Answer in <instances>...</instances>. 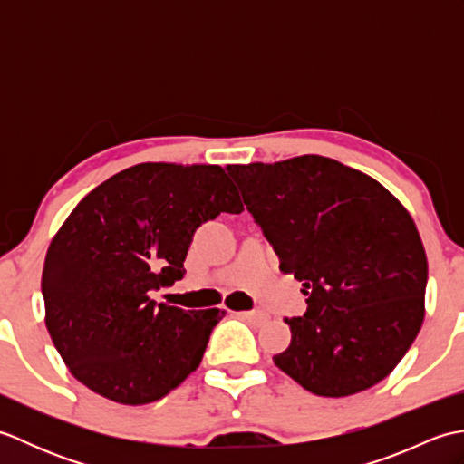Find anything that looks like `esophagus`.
I'll return each mask as SVG.
<instances>
[{"label":"esophagus","mask_w":464,"mask_h":464,"mask_svg":"<svg viewBox=\"0 0 464 464\" xmlns=\"http://www.w3.org/2000/svg\"><path fill=\"white\" fill-rule=\"evenodd\" d=\"M237 317L249 321L253 324H263V323L269 321V314L261 313V311H243V313H237Z\"/></svg>","instance_id":"esophagus-1"}]
</instances>
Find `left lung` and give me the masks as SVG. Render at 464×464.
Instances as JSON below:
<instances>
[{
  "label": "left lung",
  "mask_w": 464,
  "mask_h": 464,
  "mask_svg": "<svg viewBox=\"0 0 464 464\" xmlns=\"http://www.w3.org/2000/svg\"><path fill=\"white\" fill-rule=\"evenodd\" d=\"M307 313L285 319L277 367L319 397H349L397 367L425 319L427 255L405 207L329 157L227 165Z\"/></svg>",
  "instance_id": "1"
}]
</instances>
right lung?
Listing matches in <instances>:
<instances>
[{
    "label": "right lung",
    "instance_id": "obj_1",
    "mask_svg": "<svg viewBox=\"0 0 464 464\" xmlns=\"http://www.w3.org/2000/svg\"><path fill=\"white\" fill-rule=\"evenodd\" d=\"M219 165L140 163L85 195L49 245L45 324L69 372L97 395L147 405L199 367L223 311L151 299L183 279L195 231L241 213Z\"/></svg>",
    "mask_w": 464,
    "mask_h": 464
}]
</instances>
